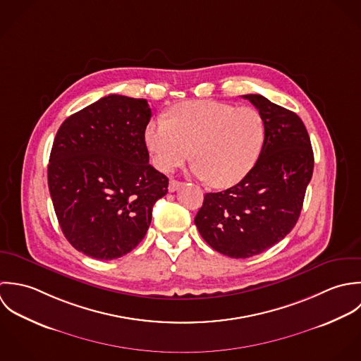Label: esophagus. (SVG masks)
Wrapping results in <instances>:
<instances>
[{"label": "esophagus", "mask_w": 361, "mask_h": 361, "mask_svg": "<svg viewBox=\"0 0 361 361\" xmlns=\"http://www.w3.org/2000/svg\"><path fill=\"white\" fill-rule=\"evenodd\" d=\"M183 185H184V183H181V181L170 180V183H169V191H170V192H174V191H177L178 188H181Z\"/></svg>", "instance_id": "esophagus-1"}]
</instances>
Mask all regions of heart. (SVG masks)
Wrapping results in <instances>:
<instances>
[{
	"mask_svg": "<svg viewBox=\"0 0 361 361\" xmlns=\"http://www.w3.org/2000/svg\"><path fill=\"white\" fill-rule=\"evenodd\" d=\"M152 161L170 173L191 157L197 176L215 188L240 183L257 163L265 142V121L251 106L216 100L176 104L167 118H153L144 133Z\"/></svg>",
	"mask_w": 361,
	"mask_h": 361,
	"instance_id": "heart-1",
	"label": "heart"
}]
</instances>
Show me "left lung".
Masks as SVG:
<instances>
[{
	"mask_svg": "<svg viewBox=\"0 0 361 361\" xmlns=\"http://www.w3.org/2000/svg\"><path fill=\"white\" fill-rule=\"evenodd\" d=\"M265 121V142L234 187L208 192L195 216L202 238L230 258H250L283 240L295 226L312 177L314 153L301 118L261 94H244Z\"/></svg>",
	"mask_w": 361,
	"mask_h": 361,
	"instance_id": "obj_1",
	"label": "left lung"
}]
</instances>
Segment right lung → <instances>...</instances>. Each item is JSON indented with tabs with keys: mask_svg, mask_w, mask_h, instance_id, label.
<instances>
[{
	"mask_svg": "<svg viewBox=\"0 0 361 361\" xmlns=\"http://www.w3.org/2000/svg\"><path fill=\"white\" fill-rule=\"evenodd\" d=\"M145 99L109 94L57 131L47 170L60 227L75 250L103 261L133 251L169 178L149 164Z\"/></svg>",
	"mask_w": 361,
	"mask_h": 361,
	"instance_id": "obj_1",
	"label": "right lung"
}]
</instances>
